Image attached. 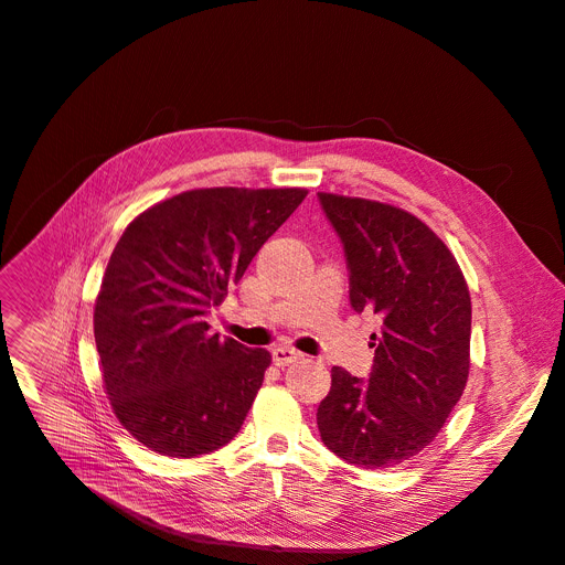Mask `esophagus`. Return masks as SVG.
I'll return each instance as SVG.
<instances>
[{"instance_id":"1","label":"esophagus","mask_w":565,"mask_h":565,"mask_svg":"<svg viewBox=\"0 0 565 565\" xmlns=\"http://www.w3.org/2000/svg\"><path fill=\"white\" fill-rule=\"evenodd\" d=\"M271 356H274V363L278 367L280 365H289V363H297V361L303 359V354L297 352V349H294V347H276L274 352H271Z\"/></svg>"}]
</instances>
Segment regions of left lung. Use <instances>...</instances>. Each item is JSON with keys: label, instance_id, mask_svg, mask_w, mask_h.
<instances>
[{"label": "left lung", "instance_id": "1", "mask_svg": "<svg viewBox=\"0 0 565 565\" xmlns=\"http://www.w3.org/2000/svg\"><path fill=\"white\" fill-rule=\"evenodd\" d=\"M349 268V301L382 317L367 382L331 370L321 441L363 469L412 460L435 441L469 377L471 297L458 259L409 211L319 193Z\"/></svg>", "mask_w": 565, "mask_h": 565}]
</instances>
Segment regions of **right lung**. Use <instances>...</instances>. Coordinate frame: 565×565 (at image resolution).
I'll list each match as a JSON object with an SVG mask.
<instances>
[{
    "label": "right lung",
    "mask_w": 565,
    "mask_h": 565,
    "mask_svg": "<svg viewBox=\"0 0 565 565\" xmlns=\"http://www.w3.org/2000/svg\"><path fill=\"white\" fill-rule=\"evenodd\" d=\"M306 195L198 188L124 230L96 297L94 338L110 405L149 450L198 458L244 425L271 354L209 333L204 315Z\"/></svg>",
    "instance_id": "right-lung-1"
}]
</instances>
